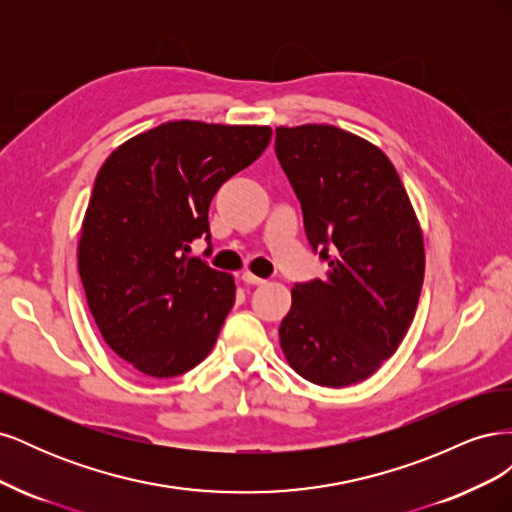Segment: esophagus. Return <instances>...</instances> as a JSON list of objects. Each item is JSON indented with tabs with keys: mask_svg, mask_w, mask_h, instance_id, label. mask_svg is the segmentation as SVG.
Listing matches in <instances>:
<instances>
[{
	"mask_svg": "<svg viewBox=\"0 0 512 512\" xmlns=\"http://www.w3.org/2000/svg\"><path fill=\"white\" fill-rule=\"evenodd\" d=\"M241 280L245 282V284H250V286H260V284H265V280H262V277H256L254 273H250V271H245L243 275H241Z\"/></svg>",
	"mask_w": 512,
	"mask_h": 512,
	"instance_id": "esophagus-1",
	"label": "esophagus"
}]
</instances>
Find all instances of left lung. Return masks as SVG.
I'll return each instance as SVG.
<instances>
[{
    "label": "left lung",
    "instance_id": "8db88e82",
    "mask_svg": "<svg viewBox=\"0 0 512 512\" xmlns=\"http://www.w3.org/2000/svg\"><path fill=\"white\" fill-rule=\"evenodd\" d=\"M275 153L324 280L292 288L280 324L286 361L305 380L342 389L382 367L410 329L425 245L393 162L365 138L324 123L275 128Z\"/></svg>",
    "mask_w": 512,
    "mask_h": 512
}]
</instances>
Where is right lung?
<instances>
[{"label": "right lung", "mask_w": 512, "mask_h": 512, "mask_svg": "<svg viewBox=\"0 0 512 512\" xmlns=\"http://www.w3.org/2000/svg\"><path fill=\"white\" fill-rule=\"evenodd\" d=\"M269 126L168 121L106 158L79 239L89 312L119 359L173 378L211 352L235 303V277L188 258L209 241L220 185L267 149Z\"/></svg>", "instance_id": "right-lung-1"}]
</instances>
